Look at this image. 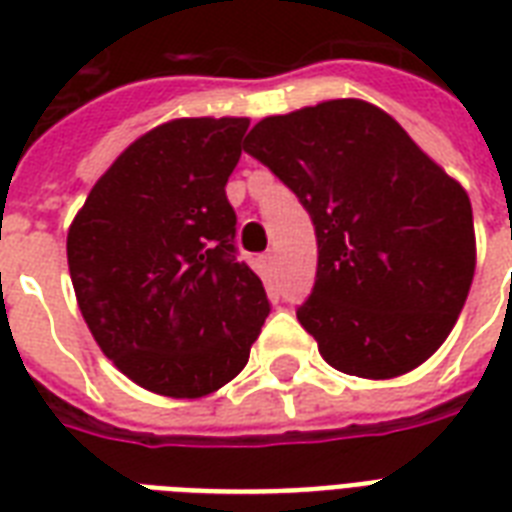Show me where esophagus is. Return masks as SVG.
Wrapping results in <instances>:
<instances>
[{
    "label": "esophagus",
    "instance_id": "obj_1",
    "mask_svg": "<svg viewBox=\"0 0 512 512\" xmlns=\"http://www.w3.org/2000/svg\"><path fill=\"white\" fill-rule=\"evenodd\" d=\"M260 265H263V271L268 273V276H273V271H276V255H273V252L260 255Z\"/></svg>",
    "mask_w": 512,
    "mask_h": 512
}]
</instances>
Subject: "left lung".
<instances>
[{"label":"left lung","mask_w":512,"mask_h":512,"mask_svg":"<svg viewBox=\"0 0 512 512\" xmlns=\"http://www.w3.org/2000/svg\"><path fill=\"white\" fill-rule=\"evenodd\" d=\"M244 151L297 193L319 268L297 321L329 366L390 380L428 361L476 273L465 188L401 124L358 98L265 116Z\"/></svg>","instance_id":"8db88e82"}]
</instances>
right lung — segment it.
<instances>
[{"mask_svg":"<svg viewBox=\"0 0 512 512\" xmlns=\"http://www.w3.org/2000/svg\"><path fill=\"white\" fill-rule=\"evenodd\" d=\"M249 119H172L127 146L68 228L76 303L92 337L140 388L201 398L247 366L271 313L236 260L225 183Z\"/></svg>","mask_w":512,"mask_h":512,"instance_id":"add662e5","label":"right lung"}]
</instances>
